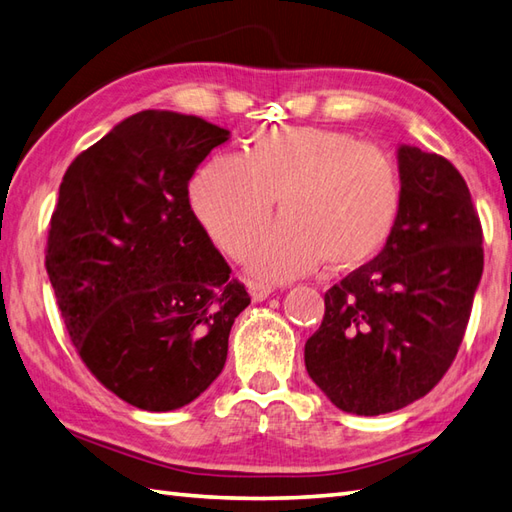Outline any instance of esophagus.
Returning a JSON list of instances; mask_svg holds the SVG:
<instances>
[{
    "mask_svg": "<svg viewBox=\"0 0 512 512\" xmlns=\"http://www.w3.org/2000/svg\"><path fill=\"white\" fill-rule=\"evenodd\" d=\"M249 295H252L254 302H263L267 300L271 293H274V287L267 285V282H249Z\"/></svg>",
    "mask_w": 512,
    "mask_h": 512,
    "instance_id": "1",
    "label": "esophagus"
}]
</instances>
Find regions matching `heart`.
Instances as JSON below:
<instances>
[{
	"label": "heart",
	"instance_id": "b5f03b06",
	"mask_svg": "<svg viewBox=\"0 0 512 512\" xmlns=\"http://www.w3.org/2000/svg\"><path fill=\"white\" fill-rule=\"evenodd\" d=\"M190 206L227 256L241 258L280 197L282 221L256 243L249 269L287 280L326 260L366 263L388 241L401 208V179L379 146L344 131L271 127L245 155H214L192 177Z\"/></svg>",
	"mask_w": 512,
	"mask_h": 512
}]
</instances>
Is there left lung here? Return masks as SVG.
<instances>
[{
  "mask_svg": "<svg viewBox=\"0 0 512 512\" xmlns=\"http://www.w3.org/2000/svg\"><path fill=\"white\" fill-rule=\"evenodd\" d=\"M401 208L381 254L324 295L304 363L335 407L379 416L445 377L484 269L482 225L449 160L401 144Z\"/></svg>",
  "mask_w": 512,
  "mask_h": 512,
  "instance_id": "8db88e82",
  "label": "left lung"
}]
</instances>
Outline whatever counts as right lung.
I'll return each instance as SVG.
<instances>
[{
    "instance_id": "add662e5",
    "label": "right lung",
    "mask_w": 512,
    "mask_h": 512,
    "mask_svg": "<svg viewBox=\"0 0 512 512\" xmlns=\"http://www.w3.org/2000/svg\"><path fill=\"white\" fill-rule=\"evenodd\" d=\"M230 131L146 109L67 168L45 269L94 377L146 412L179 410L219 377L249 295L195 217L188 181Z\"/></svg>"
}]
</instances>
